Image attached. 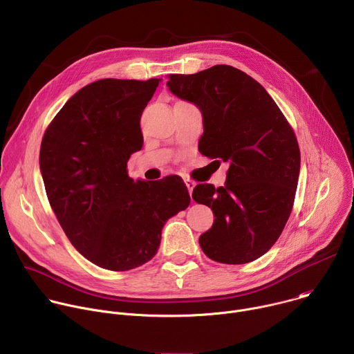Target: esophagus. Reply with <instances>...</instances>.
I'll use <instances>...</instances> for the list:
<instances>
[{"label": "esophagus", "instance_id": "obj_1", "mask_svg": "<svg viewBox=\"0 0 354 354\" xmlns=\"http://www.w3.org/2000/svg\"><path fill=\"white\" fill-rule=\"evenodd\" d=\"M185 185H186V187H187L189 193L192 194V192H193V187L196 186V182H194V180H192V179H185Z\"/></svg>", "mask_w": 354, "mask_h": 354}]
</instances>
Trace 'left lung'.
<instances>
[{"mask_svg": "<svg viewBox=\"0 0 354 354\" xmlns=\"http://www.w3.org/2000/svg\"><path fill=\"white\" fill-rule=\"evenodd\" d=\"M168 78L171 92L203 113L200 153L230 165L224 186L193 189V200L216 217L198 243L220 263L257 261L279 239L292 210L301 162L295 133L266 89L235 67Z\"/></svg>", "mask_w": 354, "mask_h": 354, "instance_id": "obj_1", "label": "left lung"}]
</instances>
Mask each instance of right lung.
I'll use <instances>...</instances> for the list:
<instances>
[{
  "label": "right lung",
  "instance_id": "add662e5",
  "mask_svg": "<svg viewBox=\"0 0 354 354\" xmlns=\"http://www.w3.org/2000/svg\"><path fill=\"white\" fill-rule=\"evenodd\" d=\"M158 78H105L74 93L47 126L40 171L48 203L73 246L93 265L126 272L151 261L168 218L190 205L180 176H129L142 147L140 119Z\"/></svg>",
  "mask_w": 354,
  "mask_h": 354
}]
</instances>
